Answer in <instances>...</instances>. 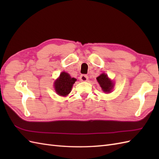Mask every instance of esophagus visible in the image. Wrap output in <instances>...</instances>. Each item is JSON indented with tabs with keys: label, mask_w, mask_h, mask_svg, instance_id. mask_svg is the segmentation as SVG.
I'll use <instances>...</instances> for the list:
<instances>
[{
	"label": "esophagus",
	"mask_w": 159,
	"mask_h": 159,
	"mask_svg": "<svg viewBox=\"0 0 159 159\" xmlns=\"http://www.w3.org/2000/svg\"><path fill=\"white\" fill-rule=\"evenodd\" d=\"M87 79H88V76L85 74H82V75H80V80H81V81H87Z\"/></svg>",
	"instance_id": "1"
}]
</instances>
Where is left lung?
<instances>
[{
    "mask_svg": "<svg viewBox=\"0 0 159 159\" xmlns=\"http://www.w3.org/2000/svg\"><path fill=\"white\" fill-rule=\"evenodd\" d=\"M97 80L99 83L101 88L104 92H111V89L113 87V82L108 78L107 75L105 74H102L98 77H97Z\"/></svg>",
    "mask_w": 159,
    "mask_h": 159,
    "instance_id": "left-lung-1",
    "label": "left lung"
}]
</instances>
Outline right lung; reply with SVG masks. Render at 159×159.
Listing matches in <instances>:
<instances>
[{
    "mask_svg": "<svg viewBox=\"0 0 159 159\" xmlns=\"http://www.w3.org/2000/svg\"><path fill=\"white\" fill-rule=\"evenodd\" d=\"M76 79L72 78L68 74L63 72L61 73L60 76L55 82V89L56 92L59 96H66L69 94L72 90V87Z\"/></svg>",
    "mask_w": 159,
    "mask_h": 159,
    "instance_id": "add662e5",
    "label": "right lung"
}]
</instances>
